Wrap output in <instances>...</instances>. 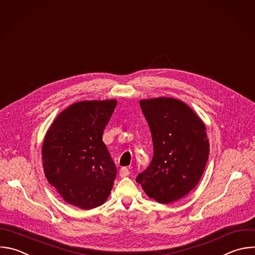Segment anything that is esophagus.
I'll return each mask as SVG.
<instances>
[{
    "label": "esophagus",
    "mask_w": 255,
    "mask_h": 255,
    "mask_svg": "<svg viewBox=\"0 0 255 255\" xmlns=\"http://www.w3.org/2000/svg\"><path fill=\"white\" fill-rule=\"evenodd\" d=\"M119 174H120V176H121L122 178H123V177L128 176V175L130 174L129 169H128V168H126V167H122V168L120 169V172H119Z\"/></svg>",
    "instance_id": "1"
}]
</instances>
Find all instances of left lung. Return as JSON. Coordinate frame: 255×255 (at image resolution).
Returning <instances> with one entry per match:
<instances>
[{"mask_svg": "<svg viewBox=\"0 0 255 255\" xmlns=\"http://www.w3.org/2000/svg\"><path fill=\"white\" fill-rule=\"evenodd\" d=\"M148 122L154 154L136 181L145 193L168 204L186 196L199 182L208 160L206 128L195 112L180 100H140Z\"/></svg>", "mask_w": 255, "mask_h": 255, "instance_id": "obj_1", "label": "left lung"}]
</instances>
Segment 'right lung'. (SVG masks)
Instances as JSON below:
<instances>
[{"label": "right lung", "instance_id": "add662e5", "mask_svg": "<svg viewBox=\"0 0 255 255\" xmlns=\"http://www.w3.org/2000/svg\"><path fill=\"white\" fill-rule=\"evenodd\" d=\"M117 101L77 102L46 133L42 159L49 183L69 204L88 210L110 195L117 168L102 141Z\"/></svg>", "mask_w": 255, "mask_h": 255}]
</instances>
